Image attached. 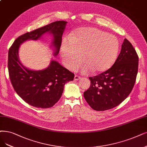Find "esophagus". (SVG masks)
Masks as SVG:
<instances>
[{
    "label": "esophagus",
    "instance_id": "obj_1",
    "mask_svg": "<svg viewBox=\"0 0 147 147\" xmlns=\"http://www.w3.org/2000/svg\"><path fill=\"white\" fill-rule=\"evenodd\" d=\"M80 76H78V75H75V76H74V80H79V79H80Z\"/></svg>",
    "mask_w": 147,
    "mask_h": 147
}]
</instances>
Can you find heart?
<instances>
[{"instance_id": "obj_1", "label": "heart", "mask_w": 147, "mask_h": 147, "mask_svg": "<svg viewBox=\"0 0 147 147\" xmlns=\"http://www.w3.org/2000/svg\"><path fill=\"white\" fill-rule=\"evenodd\" d=\"M119 48L117 38L93 27L80 28L64 39L60 53L64 65L70 70L76 69L82 59V72L102 73L111 67Z\"/></svg>"}]
</instances>
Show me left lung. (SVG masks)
I'll return each mask as SVG.
<instances>
[{"label":"left lung","instance_id":"1","mask_svg":"<svg viewBox=\"0 0 147 147\" xmlns=\"http://www.w3.org/2000/svg\"><path fill=\"white\" fill-rule=\"evenodd\" d=\"M139 57L134 47L125 39L120 54L113 66L106 71L89 78L91 85L84 96L96 111L116 107L131 93L138 71Z\"/></svg>","mask_w":147,"mask_h":147}]
</instances>
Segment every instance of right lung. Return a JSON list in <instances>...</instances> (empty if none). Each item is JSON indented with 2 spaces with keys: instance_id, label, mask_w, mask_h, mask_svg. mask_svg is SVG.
Segmentation results:
<instances>
[{
  "instance_id": "add662e5",
  "label": "right lung",
  "mask_w": 147,
  "mask_h": 147,
  "mask_svg": "<svg viewBox=\"0 0 147 147\" xmlns=\"http://www.w3.org/2000/svg\"><path fill=\"white\" fill-rule=\"evenodd\" d=\"M67 22L56 21L19 36L8 51V68L11 82L17 94L29 105L36 108L53 107L61 98L65 84L73 80L74 74L57 61L51 60L46 68L30 69L21 63L20 46L27 40H37L47 33L53 36V54L57 56Z\"/></svg>"
}]
</instances>
